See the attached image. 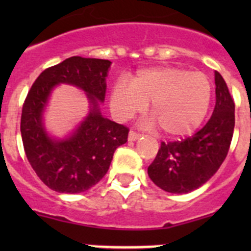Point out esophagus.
Returning a JSON list of instances; mask_svg holds the SVG:
<instances>
[{
  "instance_id": "1",
  "label": "esophagus",
  "mask_w": 251,
  "mask_h": 251,
  "mask_svg": "<svg viewBox=\"0 0 251 251\" xmlns=\"http://www.w3.org/2000/svg\"><path fill=\"white\" fill-rule=\"evenodd\" d=\"M141 137H142V133L136 132V130L132 129L129 132V136H128V139H129V141H137V139L141 138Z\"/></svg>"
}]
</instances>
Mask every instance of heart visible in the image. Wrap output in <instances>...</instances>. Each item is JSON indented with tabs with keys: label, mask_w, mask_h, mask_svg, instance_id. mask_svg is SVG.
<instances>
[{
	"label": "heart",
	"mask_w": 251,
	"mask_h": 251,
	"mask_svg": "<svg viewBox=\"0 0 251 251\" xmlns=\"http://www.w3.org/2000/svg\"><path fill=\"white\" fill-rule=\"evenodd\" d=\"M211 84L201 73L178 68H152L139 70L130 84L121 79L114 84L110 104L119 119L132 118L146 109L162 132L181 137L194 132L207 113Z\"/></svg>",
	"instance_id": "1"
}]
</instances>
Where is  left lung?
<instances>
[{"label": "left lung", "mask_w": 251, "mask_h": 251, "mask_svg": "<svg viewBox=\"0 0 251 251\" xmlns=\"http://www.w3.org/2000/svg\"><path fill=\"white\" fill-rule=\"evenodd\" d=\"M216 101L211 118L194 136L162 142L148 167L153 183L171 194H187L211 178L225 161L235 127V104L220 73L215 72Z\"/></svg>", "instance_id": "obj_1"}]
</instances>
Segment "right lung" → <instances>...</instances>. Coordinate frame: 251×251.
<instances>
[{"label": "right lung", "mask_w": 251, "mask_h": 251, "mask_svg": "<svg viewBox=\"0 0 251 251\" xmlns=\"http://www.w3.org/2000/svg\"><path fill=\"white\" fill-rule=\"evenodd\" d=\"M109 66V60L69 57L45 69L26 95L20 127L24 150L37 177L54 191L79 194L97 185L109 170L115 150L127 142L129 128L104 118L98 108L105 98ZM60 82L83 89L92 110L70 139L52 141L43 129L41 113L50 89Z\"/></svg>", "instance_id": "add662e5"}]
</instances>
